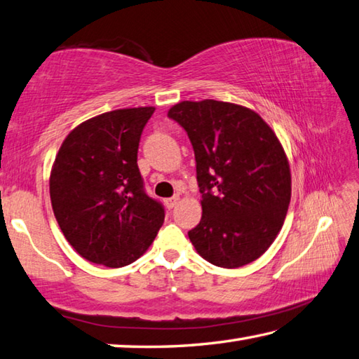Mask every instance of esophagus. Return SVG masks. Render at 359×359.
<instances>
[{"label": "esophagus", "instance_id": "esophagus-1", "mask_svg": "<svg viewBox=\"0 0 359 359\" xmlns=\"http://www.w3.org/2000/svg\"><path fill=\"white\" fill-rule=\"evenodd\" d=\"M179 201H180L179 196H174V198L166 199V201H165V203H166V207H168V208H174V207L177 205V203H179Z\"/></svg>", "mask_w": 359, "mask_h": 359}]
</instances>
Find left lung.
Segmentation results:
<instances>
[{"mask_svg": "<svg viewBox=\"0 0 359 359\" xmlns=\"http://www.w3.org/2000/svg\"><path fill=\"white\" fill-rule=\"evenodd\" d=\"M168 116L188 133L202 193L189 241L219 268L255 262L282 230L291 201L290 161L276 132L257 111L215 100L182 101Z\"/></svg>", "mask_w": 359, "mask_h": 359, "instance_id": "left-lung-1", "label": "left lung"}]
</instances>
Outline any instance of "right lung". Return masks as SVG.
I'll list each match as a JSON object with an SVG mask.
<instances>
[{"mask_svg": "<svg viewBox=\"0 0 359 359\" xmlns=\"http://www.w3.org/2000/svg\"><path fill=\"white\" fill-rule=\"evenodd\" d=\"M156 107L105 111L68 133L49 175L55 219L87 262L123 268L149 249L165 221L144 193L140 137Z\"/></svg>", "mask_w": 359, "mask_h": 359, "instance_id": "right-lung-1", "label": "right lung"}]
</instances>
